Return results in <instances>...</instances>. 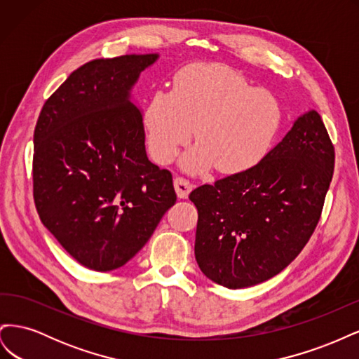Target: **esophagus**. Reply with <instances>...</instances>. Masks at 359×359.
Listing matches in <instances>:
<instances>
[{"instance_id":"obj_1","label":"esophagus","mask_w":359,"mask_h":359,"mask_svg":"<svg viewBox=\"0 0 359 359\" xmlns=\"http://www.w3.org/2000/svg\"><path fill=\"white\" fill-rule=\"evenodd\" d=\"M173 186H175V190H177V194L180 199H186L190 194V191L193 190V184L182 177H177L175 181H173Z\"/></svg>"}]
</instances>
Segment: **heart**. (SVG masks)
Returning <instances> with one entry per match:
<instances>
[{
    "label": "heart",
    "instance_id": "b5f03b06",
    "mask_svg": "<svg viewBox=\"0 0 359 359\" xmlns=\"http://www.w3.org/2000/svg\"><path fill=\"white\" fill-rule=\"evenodd\" d=\"M283 124V106L268 90L219 64H191L158 90L144 111L149 154L160 165L175 160L194 136L199 145L184 156L182 168L198 173L215 166L243 173L273 149Z\"/></svg>",
    "mask_w": 359,
    "mask_h": 359
}]
</instances>
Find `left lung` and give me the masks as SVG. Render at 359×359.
Returning <instances> with one entry per match:
<instances>
[{
    "label": "left lung",
    "mask_w": 359,
    "mask_h": 359,
    "mask_svg": "<svg viewBox=\"0 0 359 359\" xmlns=\"http://www.w3.org/2000/svg\"><path fill=\"white\" fill-rule=\"evenodd\" d=\"M335 153L320 115L299 116L257 166L194 189V256L202 273L243 289L281 273L319 223Z\"/></svg>",
    "instance_id": "8db88e82"
}]
</instances>
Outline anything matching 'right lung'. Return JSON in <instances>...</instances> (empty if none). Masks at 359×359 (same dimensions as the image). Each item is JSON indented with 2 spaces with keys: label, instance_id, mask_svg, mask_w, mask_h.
Here are the masks:
<instances>
[{
  "label": "right lung",
  "instance_id": "obj_1",
  "mask_svg": "<svg viewBox=\"0 0 359 359\" xmlns=\"http://www.w3.org/2000/svg\"><path fill=\"white\" fill-rule=\"evenodd\" d=\"M149 55L83 64L41 107L32 196L41 223L86 268L126 265L177 202L172 173L147 157L142 114L130 102Z\"/></svg>",
  "mask_w": 359,
  "mask_h": 359
}]
</instances>
